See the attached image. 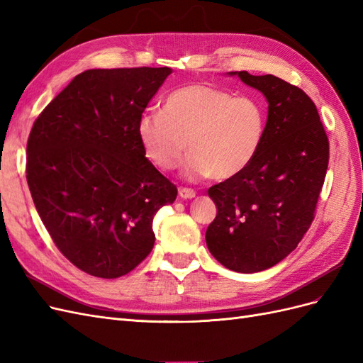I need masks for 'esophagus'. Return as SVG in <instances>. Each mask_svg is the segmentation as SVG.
Returning <instances> with one entry per match:
<instances>
[{"label": "esophagus", "mask_w": 363, "mask_h": 363, "mask_svg": "<svg viewBox=\"0 0 363 363\" xmlns=\"http://www.w3.org/2000/svg\"><path fill=\"white\" fill-rule=\"evenodd\" d=\"M179 195H180V199H183V200H192V199H195L196 192L194 189H189V188H180Z\"/></svg>", "instance_id": "esophagus-1"}]
</instances>
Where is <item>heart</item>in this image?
I'll return each mask as SVG.
<instances>
[{"mask_svg":"<svg viewBox=\"0 0 363 363\" xmlns=\"http://www.w3.org/2000/svg\"><path fill=\"white\" fill-rule=\"evenodd\" d=\"M136 131L157 169L168 172L177 167L188 142L186 177L228 180L257 156L267 133V108L256 96L188 84L167 96L163 112L142 113Z\"/></svg>","mask_w":363,"mask_h":363,"instance_id":"1","label":"heart"}]
</instances>
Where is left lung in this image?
<instances>
[{
    "instance_id": "obj_1",
    "label": "left lung",
    "mask_w": 363,
    "mask_h": 363,
    "mask_svg": "<svg viewBox=\"0 0 363 363\" xmlns=\"http://www.w3.org/2000/svg\"><path fill=\"white\" fill-rule=\"evenodd\" d=\"M230 75L265 95L267 133L247 169L208 188L218 213L206 242L221 265L250 274L283 260L309 230L328 167V138L300 87L271 74Z\"/></svg>"
}]
</instances>
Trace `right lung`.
<instances>
[{
    "instance_id": "1",
    "label": "right lung",
    "mask_w": 363,
    "mask_h": 363,
    "mask_svg": "<svg viewBox=\"0 0 363 363\" xmlns=\"http://www.w3.org/2000/svg\"><path fill=\"white\" fill-rule=\"evenodd\" d=\"M169 68L89 69L43 108L27 142V183L54 244L100 279L133 271L152 219L177 188L142 150L136 125Z\"/></svg>"
}]
</instances>
